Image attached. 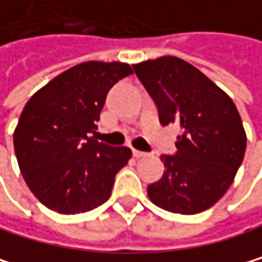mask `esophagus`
<instances>
[{
    "mask_svg": "<svg viewBox=\"0 0 262 262\" xmlns=\"http://www.w3.org/2000/svg\"><path fill=\"white\" fill-rule=\"evenodd\" d=\"M133 155H134V158H137V159H140V158H147V156H148V153L140 151V150H133Z\"/></svg>",
    "mask_w": 262,
    "mask_h": 262,
    "instance_id": "34e87169",
    "label": "esophagus"
}]
</instances>
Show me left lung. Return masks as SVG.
<instances>
[{
  "instance_id": "obj_1",
  "label": "left lung",
  "mask_w": 262,
  "mask_h": 262,
  "mask_svg": "<svg viewBox=\"0 0 262 262\" xmlns=\"http://www.w3.org/2000/svg\"><path fill=\"white\" fill-rule=\"evenodd\" d=\"M158 106L159 122L178 125L177 155H162L164 175L150 200L175 214H199L225 195L242 164L247 134L233 100L189 62L162 56L134 63Z\"/></svg>"
}]
</instances>
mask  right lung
<instances>
[{
  "mask_svg": "<svg viewBox=\"0 0 262 262\" xmlns=\"http://www.w3.org/2000/svg\"><path fill=\"white\" fill-rule=\"evenodd\" d=\"M133 69L123 62L89 60L51 79L29 98L14 131L20 172L48 209L87 212L109 197L128 147H109L90 134L109 89Z\"/></svg>",
  "mask_w": 262,
  "mask_h": 262,
  "instance_id": "right-lung-1",
  "label": "right lung"
}]
</instances>
